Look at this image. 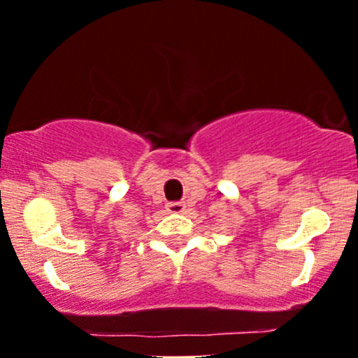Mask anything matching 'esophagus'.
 Listing matches in <instances>:
<instances>
[{
  "label": "esophagus",
  "instance_id": "obj_1",
  "mask_svg": "<svg viewBox=\"0 0 358 358\" xmlns=\"http://www.w3.org/2000/svg\"><path fill=\"white\" fill-rule=\"evenodd\" d=\"M168 211L183 213V211H185V204H183V202H178V201L168 202Z\"/></svg>",
  "mask_w": 358,
  "mask_h": 358
}]
</instances>
